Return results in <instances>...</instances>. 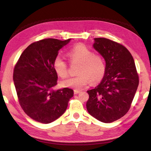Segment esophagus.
<instances>
[{
	"label": "esophagus",
	"instance_id": "1",
	"mask_svg": "<svg viewBox=\"0 0 151 151\" xmlns=\"http://www.w3.org/2000/svg\"><path fill=\"white\" fill-rule=\"evenodd\" d=\"M79 93H80V91H78V90H75V91H74V93H75V94H78Z\"/></svg>",
	"mask_w": 151,
	"mask_h": 151
}]
</instances>
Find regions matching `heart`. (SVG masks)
Masks as SVG:
<instances>
[{
    "label": "heart",
    "mask_w": 151,
    "mask_h": 151,
    "mask_svg": "<svg viewBox=\"0 0 151 151\" xmlns=\"http://www.w3.org/2000/svg\"><path fill=\"white\" fill-rule=\"evenodd\" d=\"M67 55L72 63H81L78 74L75 77L66 78L61 81L64 87L80 90L91 83H97L103 78L106 71L104 58L94 55L90 48L83 43H78L68 50ZM53 67L58 76L66 77L68 75V66L65 59L60 55L55 57Z\"/></svg>",
    "instance_id": "heart-1"
}]
</instances>
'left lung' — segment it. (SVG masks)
I'll use <instances>...</instances> for the list:
<instances>
[{"label":"left lung","mask_w":151,"mask_h":151,"mask_svg":"<svg viewBox=\"0 0 151 151\" xmlns=\"http://www.w3.org/2000/svg\"><path fill=\"white\" fill-rule=\"evenodd\" d=\"M94 40V48L105 60L106 71L100 84L87 91L86 109L99 121L110 123L129 111L139 86V75L126 47L105 38Z\"/></svg>","instance_id":"left-lung-1"}]
</instances>
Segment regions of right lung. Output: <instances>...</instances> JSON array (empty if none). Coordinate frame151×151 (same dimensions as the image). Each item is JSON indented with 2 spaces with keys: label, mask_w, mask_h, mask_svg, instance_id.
Instances as JSON below:
<instances>
[{
  "label": "right lung",
  "mask_w": 151,
  "mask_h": 151,
  "mask_svg": "<svg viewBox=\"0 0 151 151\" xmlns=\"http://www.w3.org/2000/svg\"><path fill=\"white\" fill-rule=\"evenodd\" d=\"M43 39L30 45L14 66L13 81L20 106L35 121L50 123L64 114L73 90H54L57 73L53 62L58 50L70 41Z\"/></svg>",
  "instance_id": "obj_1"
}]
</instances>
